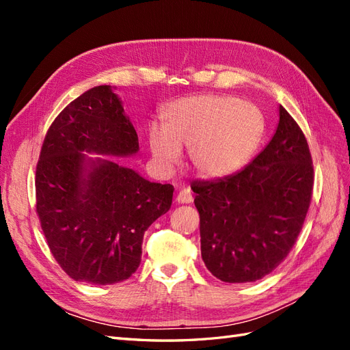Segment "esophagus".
<instances>
[{
    "label": "esophagus",
    "instance_id": "1",
    "mask_svg": "<svg viewBox=\"0 0 350 350\" xmlns=\"http://www.w3.org/2000/svg\"><path fill=\"white\" fill-rule=\"evenodd\" d=\"M193 201V196L189 193V189H183L176 196V203L178 204H189Z\"/></svg>",
    "mask_w": 350,
    "mask_h": 350
}]
</instances>
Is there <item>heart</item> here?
<instances>
[{
	"mask_svg": "<svg viewBox=\"0 0 350 350\" xmlns=\"http://www.w3.org/2000/svg\"><path fill=\"white\" fill-rule=\"evenodd\" d=\"M163 129L152 125L149 147L163 167L178 163L181 149L196 174L215 179L235 174L256 152L264 118L256 105L228 94H196L169 103Z\"/></svg>",
	"mask_w": 350,
	"mask_h": 350,
	"instance_id": "b5f03b06",
	"label": "heart"
}]
</instances>
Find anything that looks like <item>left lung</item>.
<instances>
[{
    "label": "left lung",
    "mask_w": 350,
    "mask_h": 350,
    "mask_svg": "<svg viewBox=\"0 0 350 350\" xmlns=\"http://www.w3.org/2000/svg\"><path fill=\"white\" fill-rule=\"evenodd\" d=\"M312 185L308 143L280 105L276 133L250 165L191 184L208 271L228 283L256 282L271 273L299 235Z\"/></svg>",
    "instance_id": "obj_1"
}]
</instances>
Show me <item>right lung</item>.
<instances>
[{
  "instance_id": "add662e5",
  "label": "right lung",
  "mask_w": 350,
  "mask_h": 350,
  "mask_svg": "<svg viewBox=\"0 0 350 350\" xmlns=\"http://www.w3.org/2000/svg\"><path fill=\"white\" fill-rule=\"evenodd\" d=\"M139 152V137L111 86L74 99L51 124L36 166V211L68 276L113 284L139 269L144 232L171 208L174 187L107 157Z\"/></svg>"
}]
</instances>
